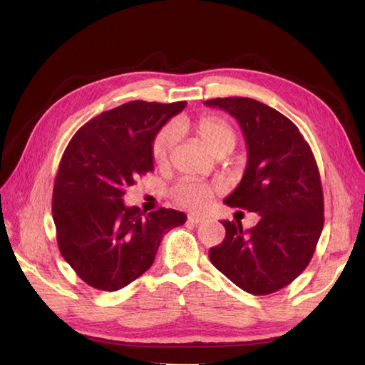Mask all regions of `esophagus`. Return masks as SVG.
<instances>
[{
	"label": "esophagus",
	"mask_w": 365,
	"mask_h": 365,
	"mask_svg": "<svg viewBox=\"0 0 365 365\" xmlns=\"http://www.w3.org/2000/svg\"><path fill=\"white\" fill-rule=\"evenodd\" d=\"M188 221L192 222V224H200V222H205L207 218L202 215H197V213H191L188 215Z\"/></svg>",
	"instance_id": "esophagus-1"
}]
</instances>
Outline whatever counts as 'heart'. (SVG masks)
I'll use <instances>...</instances> for the list:
<instances>
[{"label": "heart", "mask_w": 365, "mask_h": 365, "mask_svg": "<svg viewBox=\"0 0 365 365\" xmlns=\"http://www.w3.org/2000/svg\"><path fill=\"white\" fill-rule=\"evenodd\" d=\"M183 130L195 131L202 144L216 157L221 153H229L237 144V130L227 119L218 118V115H205V118H200L195 123H188L178 119L173 123V127L166 125L153 138L150 152L153 161L158 166L166 165L169 161L177 139L175 131ZM215 192L216 188L210 183L199 182L195 180V178H183L170 190V197L175 200V204L185 208L200 210V208H204L210 202Z\"/></svg>", "instance_id": "1"}]
</instances>
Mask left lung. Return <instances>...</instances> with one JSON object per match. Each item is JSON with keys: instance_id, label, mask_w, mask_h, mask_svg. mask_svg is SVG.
<instances>
[{"instance_id": "1", "label": "left lung", "mask_w": 365, "mask_h": 365, "mask_svg": "<svg viewBox=\"0 0 365 365\" xmlns=\"http://www.w3.org/2000/svg\"><path fill=\"white\" fill-rule=\"evenodd\" d=\"M205 105L234 115L246 138V170L224 202L260 215L251 229L222 221L226 237L208 257L245 292L274 293L306 269L322 235L319 166L298 127L274 108L247 97L212 98Z\"/></svg>"}]
</instances>
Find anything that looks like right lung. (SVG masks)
Instances as JSON below:
<instances>
[{"label":"right lung","instance_id":"obj_1","mask_svg":"<svg viewBox=\"0 0 365 365\" xmlns=\"http://www.w3.org/2000/svg\"><path fill=\"white\" fill-rule=\"evenodd\" d=\"M187 102L135 100L76 131L61 158L51 212L64 260L88 285L115 292L152 267L163 235L187 221L160 207L145 213L123 195L153 170L152 141Z\"/></svg>","mask_w":365,"mask_h":365}]
</instances>
